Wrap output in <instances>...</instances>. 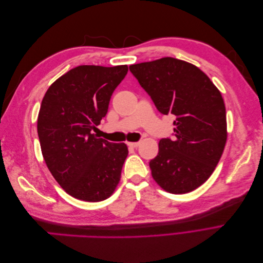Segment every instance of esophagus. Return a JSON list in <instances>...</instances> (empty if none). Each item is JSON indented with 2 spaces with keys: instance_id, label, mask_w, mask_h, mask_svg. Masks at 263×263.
<instances>
[{
  "instance_id": "34e87169",
  "label": "esophagus",
  "mask_w": 263,
  "mask_h": 263,
  "mask_svg": "<svg viewBox=\"0 0 263 263\" xmlns=\"http://www.w3.org/2000/svg\"><path fill=\"white\" fill-rule=\"evenodd\" d=\"M127 146L130 148H137L139 146V142H127Z\"/></svg>"
}]
</instances>
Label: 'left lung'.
I'll use <instances>...</instances> for the list:
<instances>
[{
	"label": "left lung",
	"instance_id": "obj_1",
	"mask_svg": "<svg viewBox=\"0 0 263 263\" xmlns=\"http://www.w3.org/2000/svg\"><path fill=\"white\" fill-rule=\"evenodd\" d=\"M157 109L174 116L173 138L159 141L149 166L166 192L197 189L216 168L227 140L226 108L216 86L194 65L165 57L129 66Z\"/></svg>",
	"mask_w": 263,
	"mask_h": 263
}]
</instances>
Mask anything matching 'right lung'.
Segmentation results:
<instances>
[{"label":"right lung","mask_w":263,"mask_h":263,"mask_svg":"<svg viewBox=\"0 0 263 263\" xmlns=\"http://www.w3.org/2000/svg\"><path fill=\"white\" fill-rule=\"evenodd\" d=\"M127 66H79L55 80L39 109L37 132L45 162L78 200L100 202L116 189L128 149L94 134Z\"/></svg>","instance_id":"add662e5"}]
</instances>
